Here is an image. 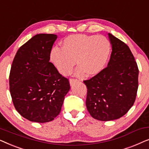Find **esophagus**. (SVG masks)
Returning a JSON list of instances; mask_svg holds the SVG:
<instances>
[{
	"instance_id": "1",
	"label": "esophagus",
	"mask_w": 149,
	"mask_h": 149,
	"mask_svg": "<svg viewBox=\"0 0 149 149\" xmlns=\"http://www.w3.org/2000/svg\"><path fill=\"white\" fill-rule=\"evenodd\" d=\"M77 81H79V80H77V79H71L70 80V86H72V85H73V84H74V83L77 82Z\"/></svg>"
}]
</instances>
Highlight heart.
Masks as SVG:
<instances>
[{"instance_id":"heart-1","label":"heart","mask_w":149,"mask_h":149,"mask_svg":"<svg viewBox=\"0 0 149 149\" xmlns=\"http://www.w3.org/2000/svg\"><path fill=\"white\" fill-rule=\"evenodd\" d=\"M62 48L54 47L50 51V61L63 75L72 72L75 64L76 74L96 75L104 68L111 54V43L103 36L72 34L65 38Z\"/></svg>"}]
</instances>
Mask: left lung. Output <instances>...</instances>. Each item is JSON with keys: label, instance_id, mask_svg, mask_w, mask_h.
<instances>
[{"label": "left lung", "instance_id": "8db88e82", "mask_svg": "<svg viewBox=\"0 0 149 149\" xmlns=\"http://www.w3.org/2000/svg\"><path fill=\"white\" fill-rule=\"evenodd\" d=\"M108 35L112 52L107 67L83 81L87 88V111L103 121L119 119L134 105L139 72L129 47L111 33Z\"/></svg>", "mask_w": 149, "mask_h": 149}]
</instances>
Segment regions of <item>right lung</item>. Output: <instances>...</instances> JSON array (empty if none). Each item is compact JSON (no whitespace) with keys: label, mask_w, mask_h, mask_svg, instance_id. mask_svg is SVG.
<instances>
[{"label":"right lung","mask_w":149,"mask_h":149,"mask_svg":"<svg viewBox=\"0 0 149 149\" xmlns=\"http://www.w3.org/2000/svg\"><path fill=\"white\" fill-rule=\"evenodd\" d=\"M56 34H38L16 53L9 74V89L17 111L37 123L52 121L60 113L70 90L68 79L61 75L49 54Z\"/></svg>","instance_id":"1"}]
</instances>
